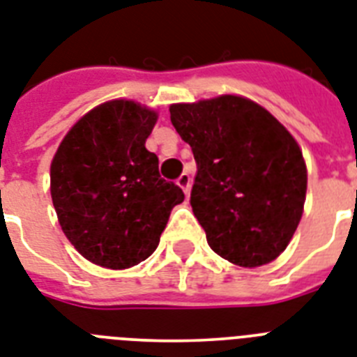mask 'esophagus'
<instances>
[{"instance_id":"esophagus-1","label":"esophagus","mask_w":357,"mask_h":357,"mask_svg":"<svg viewBox=\"0 0 357 357\" xmlns=\"http://www.w3.org/2000/svg\"><path fill=\"white\" fill-rule=\"evenodd\" d=\"M178 187L181 188L185 194H188V190H190V176H188V174H181V176H179Z\"/></svg>"}]
</instances>
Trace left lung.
<instances>
[{"instance_id": "1", "label": "left lung", "mask_w": 357, "mask_h": 357, "mask_svg": "<svg viewBox=\"0 0 357 357\" xmlns=\"http://www.w3.org/2000/svg\"><path fill=\"white\" fill-rule=\"evenodd\" d=\"M169 109L198 165L190 205L211 249L240 268L273 262L303 218L308 170L299 143L268 109L240 95Z\"/></svg>"}]
</instances>
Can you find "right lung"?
Here are the masks:
<instances>
[{
  "mask_svg": "<svg viewBox=\"0 0 357 357\" xmlns=\"http://www.w3.org/2000/svg\"><path fill=\"white\" fill-rule=\"evenodd\" d=\"M158 123L149 106L113 98L71 126L51 161L58 224L78 253L108 269H128L155 251L170 211L185 199L159 176L144 143Z\"/></svg>",
  "mask_w": 357,
  "mask_h": 357,
  "instance_id": "right-lung-1",
  "label": "right lung"
}]
</instances>
